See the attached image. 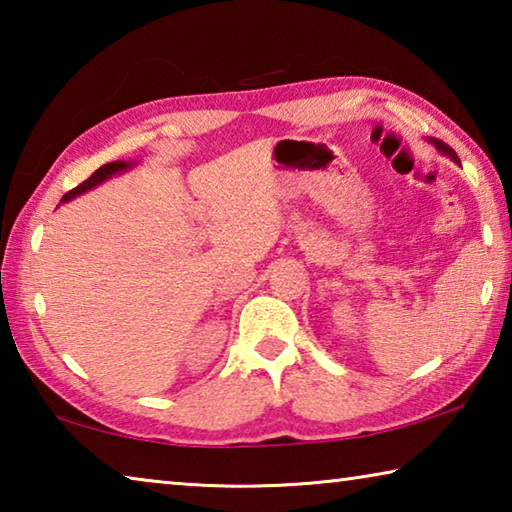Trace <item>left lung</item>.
<instances>
[{"instance_id": "1", "label": "left lung", "mask_w": 512, "mask_h": 512, "mask_svg": "<svg viewBox=\"0 0 512 512\" xmlns=\"http://www.w3.org/2000/svg\"><path fill=\"white\" fill-rule=\"evenodd\" d=\"M429 142H431L433 146H436V149H438L440 153H443V155H447V158H452L454 162H458V155L454 153V149H452V146H447L445 142H440V140H436V137H429Z\"/></svg>"}]
</instances>
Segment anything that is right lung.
<instances>
[{"instance_id": "1", "label": "right lung", "mask_w": 512, "mask_h": 512, "mask_svg": "<svg viewBox=\"0 0 512 512\" xmlns=\"http://www.w3.org/2000/svg\"><path fill=\"white\" fill-rule=\"evenodd\" d=\"M131 167H135V162L133 160H117V162H108V164H103L101 169H97L92 173V176L85 180V183H81L79 187H74L72 192H67L65 196H63V201L60 203H67V201H72V198H76V196H81V194H85V192H90V189H94L97 185H101V183H106L108 178H112V176H117V173H121V171H128Z\"/></svg>"}]
</instances>
